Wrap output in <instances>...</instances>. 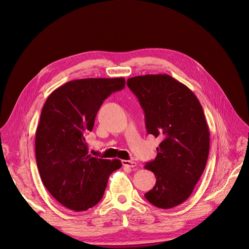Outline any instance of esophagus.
<instances>
[{
	"mask_svg": "<svg viewBox=\"0 0 249 249\" xmlns=\"http://www.w3.org/2000/svg\"><path fill=\"white\" fill-rule=\"evenodd\" d=\"M122 163H123L124 166H126V167L133 168V167L137 166V163L135 161H133V160H123Z\"/></svg>",
	"mask_w": 249,
	"mask_h": 249,
	"instance_id": "34e87169",
	"label": "esophagus"
}]
</instances>
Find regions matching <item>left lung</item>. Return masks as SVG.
<instances>
[{"mask_svg": "<svg viewBox=\"0 0 249 249\" xmlns=\"http://www.w3.org/2000/svg\"><path fill=\"white\" fill-rule=\"evenodd\" d=\"M126 84L144 109L147 133L162 140L155 160L145 165L156 177L145 197L171 209L189 197L206 167L210 132L203 107L191 89L166 74L133 77Z\"/></svg>", "mask_w": 249, "mask_h": 249, "instance_id": "obj_1", "label": "left lung"}]
</instances>
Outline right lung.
<instances>
[{
    "mask_svg": "<svg viewBox=\"0 0 249 249\" xmlns=\"http://www.w3.org/2000/svg\"><path fill=\"white\" fill-rule=\"evenodd\" d=\"M124 78L70 81L47 97L35 135V155L47 191L66 208L86 211L99 203L118 159L91 157L86 136L111 93L124 88Z\"/></svg>",
    "mask_w": 249,
    "mask_h": 249,
    "instance_id": "right-lung-1",
    "label": "right lung"
}]
</instances>
